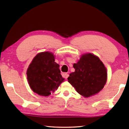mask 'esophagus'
Instances as JSON below:
<instances>
[{"instance_id":"obj_1","label":"esophagus","mask_w":129,"mask_h":129,"mask_svg":"<svg viewBox=\"0 0 129 129\" xmlns=\"http://www.w3.org/2000/svg\"><path fill=\"white\" fill-rule=\"evenodd\" d=\"M62 76L65 79H67L68 76H69V74L67 73H63L62 74Z\"/></svg>"}]
</instances>
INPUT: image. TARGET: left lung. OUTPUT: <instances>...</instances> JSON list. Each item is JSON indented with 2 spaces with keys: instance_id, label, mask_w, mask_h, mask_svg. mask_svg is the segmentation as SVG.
I'll return each mask as SVG.
<instances>
[{
  "instance_id": "8db88e82",
  "label": "left lung",
  "mask_w": 129,
  "mask_h": 129,
  "mask_svg": "<svg viewBox=\"0 0 129 129\" xmlns=\"http://www.w3.org/2000/svg\"><path fill=\"white\" fill-rule=\"evenodd\" d=\"M75 72L68 80L77 92L84 97L97 94L102 89L107 80V71L98 57L91 54L82 55L76 64Z\"/></svg>"
}]
</instances>
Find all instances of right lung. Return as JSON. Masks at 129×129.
<instances>
[{"label": "right lung", "instance_id": "right-lung-1", "mask_svg": "<svg viewBox=\"0 0 129 129\" xmlns=\"http://www.w3.org/2000/svg\"><path fill=\"white\" fill-rule=\"evenodd\" d=\"M53 54L43 52L37 55L27 70V79L30 88L39 95L47 96L54 92L64 81L59 65Z\"/></svg>", "mask_w": 129, "mask_h": 129}]
</instances>
